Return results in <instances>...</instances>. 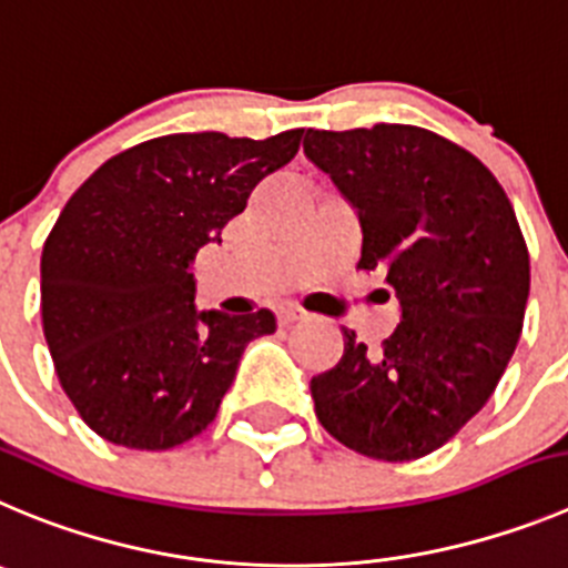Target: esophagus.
I'll return each mask as SVG.
<instances>
[{"instance_id":"1","label":"esophagus","mask_w":568,"mask_h":568,"mask_svg":"<svg viewBox=\"0 0 568 568\" xmlns=\"http://www.w3.org/2000/svg\"><path fill=\"white\" fill-rule=\"evenodd\" d=\"M300 320H305V314H302V311H296V308H283V311H277V322L283 327H288V325H294V322H300Z\"/></svg>"}]
</instances>
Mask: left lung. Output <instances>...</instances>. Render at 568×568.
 Instances as JSON below:
<instances>
[{
	"label": "left lung",
	"mask_w": 568,
	"mask_h": 568,
	"mask_svg": "<svg viewBox=\"0 0 568 568\" xmlns=\"http://www.w3.org/2000/svg\"><path fill=\"white\" fill-rule=\"evenodd\" d=\"M362 224L364 272H384L400 325L378 353L344 331L311 378L316 417L353 452L409 463L445 445L493 395L521 336L529 252L485 164L417 125L305 134Z\"/></svg>",
	"instance_id": "left-lung-1"
}]
</instances>
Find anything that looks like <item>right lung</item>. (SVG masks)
<instances>
[{"instance_id":"right-lung-1","label":"right lung","mask_w":568,"mask_h":568,"mask_svg":"<svg viewBox=\"0 0 568 568\" xmlns=\"http://www.w3.org/2000/svg\"><path fill=\"white\" fill-rule=\"evenodd\" d=\"M268 140L168 134L103 162L58 215L41 254V322L63 392L94 434L168 452L219 415L243 349L272 311H195L193 260L300 151Z\"/></svg>"}]
</instances>
